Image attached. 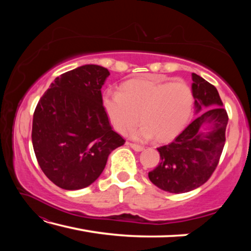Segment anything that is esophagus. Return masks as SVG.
Here are the masks:
<instances>
[{"label":"esophagus","mask_w":251,"mask_h":251,"mask_svg":"<svg viewBox=\"0 0 251 251\" xmlns=\"http://www.w3.org/2000/svg\"><path fill=\"white\" fill-rule=\"evenodd\" d=\"M127 145H128L129 147L133 148L134 151H144V147L141 146V145H137V144H134V143H127Z\"/></svg>","instance_id":"obj_1"}]
</instances>
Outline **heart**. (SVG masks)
I'll return each mask as SVG.
<instances>
[{"mask_svg":"<svg viewBox=\"0 0 251 251\" xmlns=\"http://www.w3.org/2000/svg\"><path fill=\"white\" fill-rule=\"evenodd\" d=\"M194 93L184 80L150 77L123 84L121 92L107 91L103 106L110 123L117 131L126 134L143 125L133 136L137 139L154 137L157 142H168L188 124L194 109Z\"/></svg>","mask_w":251,"mask_h":251,"instance_id":"b5f03b06","label":"heart"}]
</instances>
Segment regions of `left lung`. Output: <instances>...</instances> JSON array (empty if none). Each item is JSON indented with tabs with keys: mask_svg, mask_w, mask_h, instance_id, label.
<instances>
[{
	"mask_svg": "<svg viewBox=\"0 0 251 251\" xmlns=\"http://www.w3.org/2000/svg\"><path fill=\"white\" fill-rule=\"evenodd\" d=\"M192 78L196 113L203 112L172 143L157 148L160 163L148 173L152 184L173 194L205 184L217 167L226 142L228 115L217 88L195 73ZM205 125L210 126L208 132L203 131Z\"/></svg>",
	"mask_w": 251,
	"mask_h": 251,
	"instance_id": "8db88e82",
	"label": "left lung"
}]
</instances>
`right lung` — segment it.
<instances>
[{
  "mask_svg": "<svg viewBox=\"0 0 251 251\" xmlns=\"http://www.w3.org/2000/svg\"><path fill=\"white\" fill-rule=\"evenodd\" d=\"M107 69L83 65L54 79L33 115L32 143L45 176L66 190L100 177L110 152L125 144L106 114L100 88Z\"/></svg>",
  "mask_w": 251,
  "mask_h": 251,
  "instance_id": "right-lung-1",
  "label": "right lung"
}]
</instances>
